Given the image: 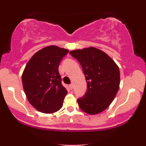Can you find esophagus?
Returning a JSON list of instances; mask_svg holds the SVG:
<instances>
[{
    "instance_id": "obj_1",
    "label": "esophagus",
    "mask_w": 146,
    "mask_h": 146,
    "mask_svg": "<svg viewBox=\"0 0 146 146\" xmlns=\"http://www.w3.org/2000/svg\"><path fill=\"white\" fill-rule=\"evenodd\" d=\"M69 88H70V89H71V90L73 89V88H74V86H73V84H71L69 85Z\"/></svg>"
}]
</instances>
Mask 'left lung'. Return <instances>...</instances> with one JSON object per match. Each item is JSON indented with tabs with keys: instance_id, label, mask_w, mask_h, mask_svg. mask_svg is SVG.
I'll return each mask as SVG.
<instances>
[{
	"instance_id": "obj_1",
	"label": "left lung",
	"mask_w": 146,
	"mask_h": 146,
	"mask_svg": "<svg viewBox=\"0 0 146 146\" xmlns=\"http://www.w3.org/2000/svg\"><path fill=\"white\" fill-rule=\"evenodd\" d=\"M69 53L80 63L87 82L86 94L78 100L80 108L89 115L102 113L112 103L119 88L118 66L105 52L93 46Z\"/></svg>"
}]
</instances>
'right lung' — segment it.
Returning a JSON list of instances; mask_svg holds the SVG:
<instances>
[{
    "label": "right lung",
    "mask_w": 146,
    "mask_h": 146,
    "mask_svg": "<svg viewBox=\"0 0 146 146\" xmlns=\"http://www.w3.org/2000/svg\"><path fill=\"white\" fill-rule=\"evenodd\" d=\"M68 49L51 45L36 52L22 75L25 95L38 111L51 114L62 107L67 90L61 84L58 67Z\"/></svg>",
    "instance_id": "obj_1"
}]
</instances>
